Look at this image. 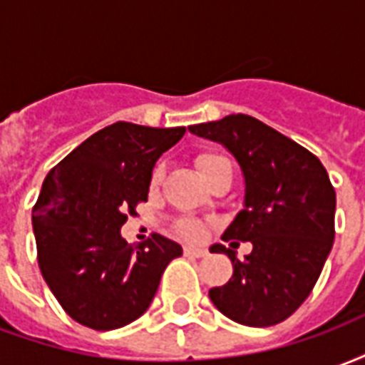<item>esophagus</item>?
<instances>
[{
    "label": "esophagus",
    "instance_id": "esophagus-1",
    "mask_svg": "<svg viewBox=\"0 0 365 365\" xmlns=\"http://www.w3.org/2000/svg\"><path fill=\"white\" fill-rule=\"evenodd\" d=\"M183 254L191 256V258H203V256H207L205 250H201V248H183Z\"/></svg>",
    "mask_w": 365,
    "mask_h": 365
}]
</instances>
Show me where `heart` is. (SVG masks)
Masks as SVG:
<instances>
[{"instance_id": "obj_1", "label": "heart", "mask_w": 365, "mask_h": 365, "mask_svg": "<svg viewBox=\"0 0 365 365\" xmlns=\"http://www.w3.org/2000/svg\"><path fill=\"white\" fill-rule=\"evenodd\" d=\"M229 160L221 156V154H215V152H203V154H199L197 160H195V164H197L199 174L203 175V180H207L209 175L213 174L215 170L222 164H227ZM162 178H164V166H158L154 170V175H152V183L154 185H158L162 182ZM178 232H180V237H183L185 240H193V242H197V240H203L207 235L205 225L197 219H191V217H185V219H180L178 221Z\"/></svg>"}]
</instances>
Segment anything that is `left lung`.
I'll return each mask as SVG.
<instances>
[{
  "instance_id": "left-lung-1",
  "label": "left lung",
  "mask_w": 365,
  "mask_h": 365,
  "mask_svg": "<svg viewBox=\"0 0 365 365\" xmlns=\"http://www.w3.org/2000/svg\"><path fill=\"white\" fill-rule=\"evenodd\" d=\"M193 135L222 144L245 174V209L222 240L250 242L238 260L222 245L232 277L209 297L225 317L246 327L285 321L309 297L334 242L336 193L321 160L250 115L191 125Z\"/></svg>"
}]
</instances>
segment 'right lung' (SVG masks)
I'll use <instances>...</instances> for the list:
<instances>
[{
  "mask_svg": "<svg viewBox=\"0 0 365 365\" xmlns=\"http://www.w3.org/2000/svg\"><path fill=\"white\" fill-rule=\"evenodd\" d=\"M185 127L113 123L97 130L44 178L33 207L36 258L44 282L74 321L120 329L150 307L160 277L182 246L152 235L138 246L120 237L148 199L156 160Z\"/></svg>",
  "mask_w": 365,
  "mask_h": 365,
  "instance_id": "add662e5",
  "label": "right lung"
}]
</instances>
